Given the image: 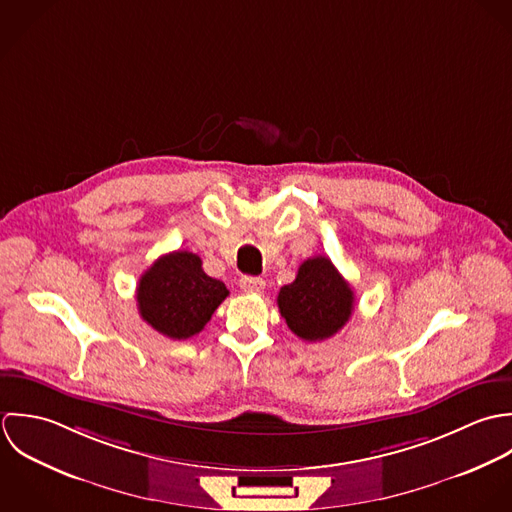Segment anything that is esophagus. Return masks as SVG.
Returning <instances> with one entry per match:
<instances>
[{"mask_svg": "<svg viewBox=\"0 0 512 512\" xmlns=\"http://www.w3.org/2000/svg\"><path fill=\"white\" fill-rule=\"evenodd\" d=\"M239 287L245 293H261L265 289V281L261 277H241Z\"/></svg>", "mask_w": 512, "mask_h": 512, "instance_id": "34e87169", "label": "esophagus"}]
</instances>
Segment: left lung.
Masks as SVG:
<instances>
[{"label": "left lung", "instance_id": "8db88e82", "mask_svg": "<svg viewBox=\"0 0 512 512\" xmlns=\"http://www.w3.org/2000/svg\"><path fill=\"white\" fill-rule=\"evenodd\" d=\"M277 305L287 326L307 342L334 336L352 316L354 291L328 257L307 259L291 285L279 291Z\"/></svg>", "mask_w": 512, "mask_h": 512}]
</instances>
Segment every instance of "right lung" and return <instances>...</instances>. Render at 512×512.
<instances>
[{"label": "right lung", "mask_w": 512, "mask_h": 512, "mask_svg": "<svg viewBox=\"0 0 512 512\" xmlns=\"http://www.w3.org/2000/svg\"><path fill=\"white\" fill-rule=\"evenodd\" d=\"M227 295V287L205 275L202 259L190 251L162 255L136 287L140 316L172 340L202 332Z\"/></svg>", "instance_id": "right-lung-1"}]
</instances>
